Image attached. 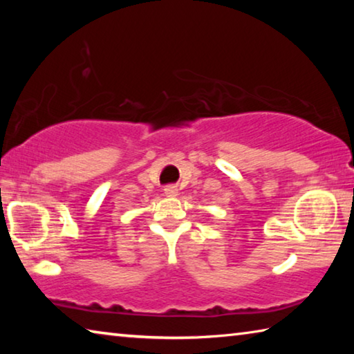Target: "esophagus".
Masks as SVG:
<instances>
[{
  "instance_id": "obj_1",
  "label": "esophagus",
  "mask_w": 354,
  "mask_h": 354,
  "mask_svg": "<svg viewBox=\"0 0 354 354\" xmlns=\"http://www.w3.org/2000/svg\"><path fill=\"white\" fill-rule=\"evenodd\" d=\"M164 192H165L167 196H176L178 195V187H176V185H167Z\"/></svg>"
}]
</instances>
